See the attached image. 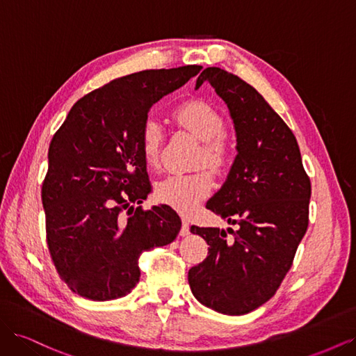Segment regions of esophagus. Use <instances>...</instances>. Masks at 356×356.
Instances as JSON below:
<instances>
[{
	"label": "esophagus",
	"instance_id": "obj_1",
	"mask_svg": "<svg viewBox=\"0 0 356 356\" xmlns=\"http://www.w3.org/2000/svg\"><path fill=\"white\" fill-rule=\"evenodd\" d=\"M190 234V225H188V220L187 218H182V225H181V230H179V236H188Z\"/></svg>",
	"mask_w": 356,
	"mask_h": 356
}]
</instances>
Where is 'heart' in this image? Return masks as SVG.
<instances>
[{"label": "heart", "instance_id": "1", "mask_svg": "<svg viewBox=\"0 0 356 356\" xmlns=\"http://www.w3.org/2000/svg\"><path fill=\"white\" fill-rule=\"evenodd\" d=\"M175 122L203 143L197 156V166L207 165L213 172H221L229 160V149L222 141L225 123L212 105L203 101H190L174 111ZM163 145V129L154 118H147L139 132V149L148 166H157ZM213 187L207 170L195 174H174L161 179L156 187L157 199L181 213L196 211Z\"/></svg>", "mask_w": 356, "mask_h": 356}]
</instances>
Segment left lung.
<instances>
[{
    "instance_id": "8db88e82",
    "label": "left lung",
    "mask_w": 356,
    "mask_h": 356,
    "mask_svg": "<svg viewBox=\"0 0 356 356\" xmlns=\"http://www.w3.org/2000/svg\"><path fill=\"white\" fill-rule=\"evenodd\" d=\"M227 105L236 132L233 165L207 208L239 229L191 225L209 245L208 257L188 270L191 293L224 315H245L270 300L293 266L309 224L310 179L297 139L263 96L238 75L203 70Z\"/></svg>"
}]
</instances>
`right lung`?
I'll list each match as a JSON object with an SVG mask.
<instances>
[{
	"label": "right lung",
	"instance_id": "add662e5",
	"mask_svg": "<svg viewBox=\"0 0 356 356\" xmlns=\"http://www.w3.org/2000/svg\"><path fill=\"white\" fill-rule=\"evenodd\" d=\"M200 70L115 79L75 102L53 136L41 188L47 245L75 294L93 301L124 297L139 282L141 254L178 236L181 218L168 204L135 208L152 191L139 132L149 108Z\"/></svg>",
	"mask_w": 356,
	"mask_h": 356
}]
</instances>
